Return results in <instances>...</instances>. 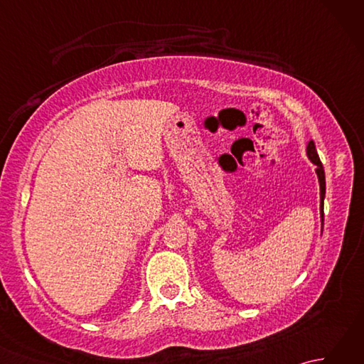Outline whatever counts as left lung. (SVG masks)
Returning a JSON list of instances; mask_svg holds the SVG:
<instances>
[{"label": "left lung", "instance_id": "1", "mask_svg": "<svg viewBox=\"0 0 364 364\" xmlns=\"http://www.w3.org/2000/svg\"><path fill=\"white\" fill-rule=\"evenodd\" d=\"M306 154L308 158L311 159L313 164H316V173H318L319 178V186H321V218L323 222V197H326V173H323V167H322V162L319 159V154L316 151V145L313 141L308 142L306 145Z\"/></svg>", "mask_w": 364, "mask_h": 364}]
</instances>
